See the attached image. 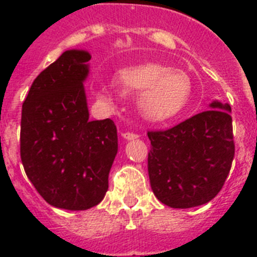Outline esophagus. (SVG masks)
Listing matches in <instances>:
<instances>
[{
    "label": "esophagus",
    "mask_w": 257,
    "mask_h": 257,
    "mask_svg": "<svg viewBox=\"0 0 257 257\" xmlns=\"http://www.w3.org/2000/svg\"><path fill=\"white\" fill-rule=\"evenodd\" d=\"M122 136H123L126 140H134V139H138L139 135L135 133H130V131H126V133H122Z\"/></svg>",
    "instance_id": "1"
}]
</instances>
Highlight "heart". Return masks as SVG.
I'll return each instance as SVG.
<instances>
[{
  "instance_id": "b5f03b06",
  "label": "heart",
  "mask_w": 257,
  "mask_h": 257,
  "mask_svg": "<svg viewBox=\"0 0 257 257\" xmlns=\"http://www.w3.org/2000/svg\"><path fill=\"white\" fill-rule=\"evenodd\" d=\"M123 94H140L139 108L149 121L170 119L183 110L189 100L192 83L185 72L148 63L126 68L115 77ZM99 99L112 101V95L100 92Z\"/></svg>"
}]
</instances>
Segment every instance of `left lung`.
<instances>
[{"label": "left lung", "instance_id": "left-lung-1", "mask_svg": "<svg viewBox=\"0 0 257 257\" xmlns=\"http://www.w3.org/2000/svg\"><path fill=\"white\" fill-rule=\"evenodd\" d=\"M165 131H149L148 172L154 196L172 208L205 205L217 196L234 158L230 105L215 100Z\"/></svg>", "mask_w": 257, "mask_h": 257}]
</instances>
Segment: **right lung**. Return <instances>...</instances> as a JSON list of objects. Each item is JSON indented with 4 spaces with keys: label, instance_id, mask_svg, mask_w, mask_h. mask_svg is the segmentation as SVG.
<instances>
[{
    "label": "right lung",
    "instance_id": "right-lung-1",
    "mask_svg": "<svg viewBox=\"0 0 257 257\" xmlns=\"http://www.w3.org/2000/svg\"><path fill=\"white\" fill-rule=\"evenodd\" d=\"M90 59L85 50L63 52L33 81L22 109L24 171L49 205L70 211L103 201L118 151L114 122L88 119Z\"/></svg>",
    "mask_w": 257,
    "mask_h": 257
}]
</instances>
